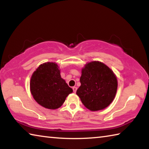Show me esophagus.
<instances>
[{
    "label": "esophagus",
    "instance_id": "1",
    "mask_svg": "<svg viewBox=\"0 0 149 149\" xmlns=\"http://www.w3.org/2000/svg\"><path fill=\"white\" fill-rule=\"evenodd\" d=\"M72 89H73V91H74V93H75V92H76L77 88L76 87H73Z\"/></svg>",
    "mask_w": 149,
    "mask_h": 149
}]
</instances>
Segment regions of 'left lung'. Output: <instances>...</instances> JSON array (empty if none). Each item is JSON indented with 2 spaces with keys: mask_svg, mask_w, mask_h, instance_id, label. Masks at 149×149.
Wrapping results in <instances>:
<instances>
[{
  "mask_svg": "<svg viewBox=\"0 0 149 149\" xmlns=\"http://www.w3.org/2000/svg\"><path fill=\"white\" fill-rule=\"evenodd\" d=\"M80 83L76 94L85 107L91 111L107 108L113 101L117 91L116 75L107 65L98 61L85 65L82 69Z\"/></svg>",
  "mask_w": 149,
  "mask_h": 149,
  "instance_id": "left-lung-1",
  "label": "left lung"
}]
</instances>
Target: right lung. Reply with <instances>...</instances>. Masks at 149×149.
<instances>
[{
  "label": "right lung",
  "mask_w": 149,
  "mask_h": 149,
  "mask_svg": "<svg viewBox=\"0 0 149 149\" xmlns=\"http://www.w3.org/2000/svg\"><path fill=\"white\" fill-rule=\"evenodd\" d=\"M30 90L36 102L46 108L56 109L61 107L65 98L73 92L61 77L56 63L40 65L33 74Z\"/></svg>",
  "instance_id": "obj_1"
}]
</instances>
